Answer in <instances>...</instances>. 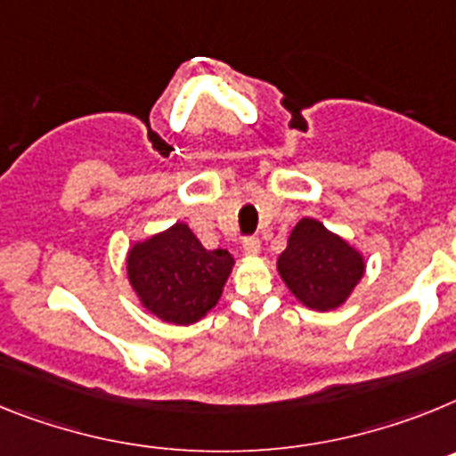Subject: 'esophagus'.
Returning <instances> with one entry per match:
<instances>
[{
    "instance_id": "esophagus-1",
    "label": "esophagus",
    "mask_w": 456,
    "mask_h": 456,
    "mask_svg": "<svg viewBox=\"0 0 456 456\" xmlns=\"http://www.w3.org/2000/svg\"><path fill=\"white\" fill-rule=\"evenodd\" d=\"M259 250H261V243L256 236H248V239H243L245 255H259Z\"/></svg>"
}]
</instances>
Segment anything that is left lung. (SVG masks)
Wrapping results in <instances>:
<instances>
[{
  "mask_svg": "<svg viewBox=\"0 0 456 456\" xmlns=\"http://www.w3.org/2000/svg\"><path fill=\"white\" fill-rule=\"evenodd\" d=\"M277 271L291 294L310 310H335L365 273V259L322 223L303 217L289 236Z\"/></svg>",
  "mask_w": 456,
  "mask_h": 456,
  "instance_id": "1",
  "label": "left lung"
}]
</instances>
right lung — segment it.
Instances as JSON below:
<instances>
[{"label": "right lung", "instance_id": "right-lung-1", "mask_svg": "<svg viewBox=\"0 0 456 456\" xmlns=\"http://www.w3.org/2000/svg\"><path fill=\"white\" fill-rule=\"evenodd\" d=\"M232 266L227 250H206L183 223L128 252V280L134 294L158 319L176 326L200 322L216 307Z\"/></svg>", "mask_w": 456, "mask_h": 456}]
</instances>
